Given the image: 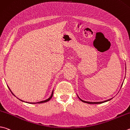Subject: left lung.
<instances>
[{"mask_svg": "<svg viewBox=\"0 0 130 130\" xmlns=\"http://www.w3.org/2000/svg\"><path fill=\"white\" fill-rule=\"evenodd\" d=\"M123 85V84H122ZM122 86H121V87H122ZM78 96V95H77ZM78 98L80 100H81L82 102H85V103H89V104H100V103H104V102H107V101H110V100H111L112 98H111V99H110V100H106V101H102V102H88V101H84V100H81V99H80L79 98V97L78 96Z\"/></svg>", "mask_w": 130, "mask_h": 130, "instance_id": "left-lung-1", "label": "left lung"}]
</instances>
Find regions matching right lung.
Listing matches in <instances>:
<instances>
[{"mask_svg":"<svg viewBox=\"0 0 130 130\" xmlns=\"http://www.w3.org/2000/svg\"><path fill=\"white\" fill-rule=\"evenodd\" d=\"M8 88H9V87H8ZM9 90L11 91V90H10V89L9 88ZM11 92L12 93V94H13V95L15 96V95H14V94L12 93V92L11 91ZM53 91H52V94H51V96L50 97H49V98H48L47 99V100H44V101H40V102H35V103H33V102H27V103H31V104H35V103H44V102H48V101H49V100H51V99L52 98V96H53ZM20 101H23V102H24V101H22V100H20Z\"/></svg>","mask_w":130,"mask_h":130,"instance_id":"add662e5","label":"right lung"}]
</instances>
